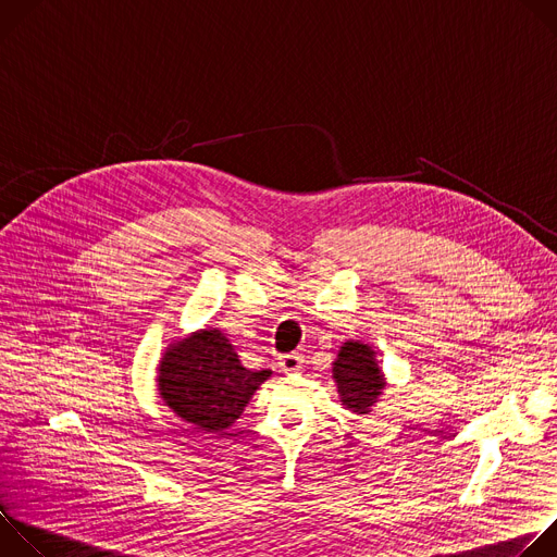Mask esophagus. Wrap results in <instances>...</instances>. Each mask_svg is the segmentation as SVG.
I'll use <instances>...</instances> for the list:
<instances>
[{
  "mask_svg": "<svg viewBox=\"0 0 557 557\" xmlns=\"http://www.w3.org/2000/svg\"><path fill=\"white\" fill-rule=\"evenodd\" d=\"M301 363H304V359H301V355H297V352L282 355L280 361H277V366H280L282 372H295V370L301 368Z\"/></svg>",
  "mask_w": 557,
  "mask_h": 557,
  "instance_id": "34e87169",
  "label": "esophagus"
}]
</instances>
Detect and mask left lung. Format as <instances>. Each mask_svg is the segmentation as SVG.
<instances>
[{"mask_svg":"<svg viewBox=\"0 0 557 557\" xmlns=\"http://www.w3.org/2000/svg\"><path fill=\"white\" fill-rule=\"evenodd\" d=\"M333 376L342 406L357 414H368L376 404L385 385L383 374L374 361V350L359 342H346L333 363Z\"/></svg>","mask_w":557,"mask_h":557,"instance_id":"obj_1","label":"left lung"}]
</instances>
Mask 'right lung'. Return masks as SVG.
<instances>
[{
    "label": "right lung",
    "instance_id": "right-lung-1",
    "mask_svg": "<svg viewBox=\"0 0 557 557\" xmlns=\"http://www.w3.org/2000/svg\"><path fill=\"white\" fill-rule=\"evenodd\" d=\"M163 401L187 423L222 432L240 419L271 370H247L220 331H200L174 344L158 370Z\"/></svg>",
    "mask_w": 557,
    "mask_h": 557
}]
</instances>
